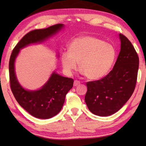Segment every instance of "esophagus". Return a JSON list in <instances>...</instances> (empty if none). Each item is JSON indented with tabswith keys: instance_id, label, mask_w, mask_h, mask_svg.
I'll return each instance as SVG.
<instances>
[{
	"instance_id": "34e87169",
	"label": "esophagus",
	"mask_w": 146,
	"mask_h": 146,
	"mask_svg": "<svg viewBox=\"0 0 146 146\" xmlns=\"http://www.w3.org/2000/svg\"><path fill=\"white\" fill-rule=\"evenodd\" d=\"M80 82H79V81H78V80H75V81H74V84H73V86H78V85H80Z\"/></svg>"
}]
</instances>
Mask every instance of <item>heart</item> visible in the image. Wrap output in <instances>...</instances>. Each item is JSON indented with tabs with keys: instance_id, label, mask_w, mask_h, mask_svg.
Returning a JSON list of instances; mask_svg holds the SVG:
<instances>
[{
	"instance_id": "obj_1",
	"label": "heart",
	"mask_w": 146,
	"mask_h": 146,
	"mask_svg": "<svg viewBox=\"0 0 146 146\" xmlns=\"http://www.w3.org/2000/svg\"><path fill=\"white\" fill-rule=\"evenodd\" d=\"M68 51L61 55L64 70L71 73L78 63L80 70L90 80H98L107 75L117 56L114 46L92 36L74 39L69 46Z\"/></svg>"
}]
</instances>
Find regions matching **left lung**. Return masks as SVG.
Here are the masks:
<instances>
[{"instance_id":"left-lung-1","label":"left lung","mask_w":146,"mask_h":146,"mask_svg":"<svg viewBox=\"0 0 146 146\" xmlns=\"http://www.w3.org/2000/svg\"><path fill=\"white\" fill-rule=\"evenodd\" d=\"M121 47L113 70L100 80L86 83L85 102L90 111L100 117L117 112L134 92L139 58L132 44L120 33Z\"/></svg>"}]
</instances>
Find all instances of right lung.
I'll return each mask as SVG.
<instances>
[{
	"instance_id": "obj_1",
	"label": "right lung",
	"mask_w": 146,
	"mask_h": 146,
	"mask_svg": "<svg viewBox=\"0 0 146 146\" xmlns=\"http://www.w3.org/2000/svg\"><path fill=\"white\" fill-rule=\"evenodd\" d=\"M63 27L62 24H57L45 29L29 31L15 47L9 59V83L12 93L20 106L36 118L48 119L57 115L62 108L66 94L73 87L74 80L53 72L40 90H26L17 80L15 72V61L20 49L29 44L46 40Z\"/></svg>"
}]
</instances>
